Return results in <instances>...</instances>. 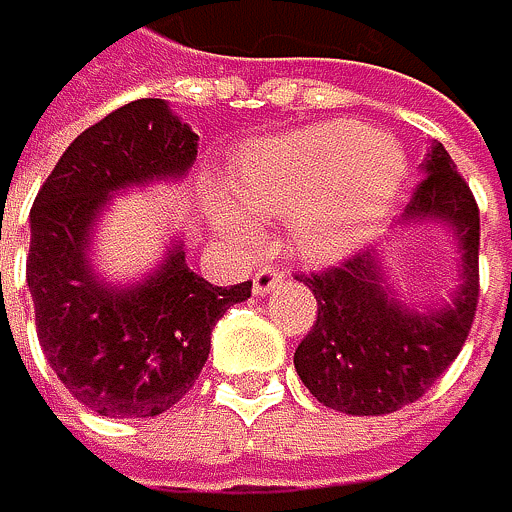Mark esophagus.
Segmentation results:
<instances>
[{"mask_svg":"<svg viewBox=\"0 0 512 512\" xmlns=\"http://www.w3.org/2000/svg\"><path fill=\"white\" fill-rule=\"evenodd\" d=\"M282 279H285V270H279V267H261L258 273H254V294H270L276 285H282Z\"/></svg>","mask_w":512,"mask_h":512,"instance_id":"1","label":"esophagus"}]
</instances>
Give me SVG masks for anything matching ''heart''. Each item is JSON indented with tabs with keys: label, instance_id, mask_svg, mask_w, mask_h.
<instances>
[{
	"label": "heart",
	"instance_id": "obj_1",
	"mask_svg": "<svg viewBox=\"0 0 512 512\" xmlns=\"http://www.w3.org/2000/svg\"><path fill=\"white\" fill-rule=\"evenodd\" d=\"M405 178L393 137L356 122H322L248 147L227 174L236 202L211 196L218 230L239 242L261 239L258 221H288L304 258L334 261L378 227Z\"/></svg>",
	"mask_w": 512,
	"mask_h": 512
}]
</instances>
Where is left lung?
<instances>
[{
    "label": "left lung",
    "mask_w": 512,
    "mask_h": 512,
    "mask_svg": "<svg viewBox=\"0 0 512 512\" xmlns=\"http://www.w3.org/2000/svg\"><path fill=\"white\" fill-rule=\"evenodd\" d=\"M402 221L455 227L464 285L442 310H408L387 291L375 248L301 276L316 294V322L294 350L304 387L344 415H390L421 399L458 359L479 304V205L442 144H433Z\"/></svg>",
    "instance_id": "obj_1"
}]
</instances>
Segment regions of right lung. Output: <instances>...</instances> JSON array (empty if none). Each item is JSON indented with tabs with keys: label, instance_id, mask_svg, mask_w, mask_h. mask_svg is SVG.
Returning <instances> with one entry per match:
<instances>
[{
	"label": "right lung",
	"instance_id": "right-lung-1",
	"mask_svg": "<svg viewBox=\"0 0 512 512\" xmlns=\"http://www.w3.org/2000/svg\"><path fill=\"white\" fill-rule=\"evenodd\" d=\"M199 134L159 97H141L85 128L57 159L30 211L27 285L36 334L61 384L104 418H153L199 381L211 328L251 282L218 288L196 276L184 251L131 288L94 279L85 248L113 190L178 178Z\"/></svg>",
	"mask_w": 512,
	"mask_h": 512
}]
</instances>
